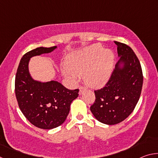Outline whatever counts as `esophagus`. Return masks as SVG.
Wrapping results in <instances>:
<instances>
[{"label": "esophagus", "mask_w": 158, "mask_h": 158, "mask_svg": "<svg viewBox=\"0 0 158 158\" xmlns=\"http://www.w3.org/2000/svg\"><path fill=\"white\" fill-rule=\"evenodd\" d=\"M86 90V88L84 86H80L79 87V94H81V93L84 91V90Z\"/></svg>", "instance_id": "obj_1"}]
</instances>
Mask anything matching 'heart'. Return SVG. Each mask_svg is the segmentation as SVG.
I'll list each match as a JSON object with an SVG mask.
<instances>
[{"instance_id":"heart-1","label":"heart","mask_w":158,"mask_h":158,"mask_svg":"<svg viewBox=\"0 0 158 158\" xmlns=\"http://www.w3.org/2000/svg\"><path fill=\"white\" fill-rule=\"evenodd\" d=\"M114 60L112 51L95 44L69 55L63 73L73 79L84 75L88 85L101 87L110 78Z\"/></svg>"}]
</instances>
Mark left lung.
<instances>
[{
	"label": "left lung",
	"mask_w": 158,
	"mask_h": 158,
	"mask_svg": "<svg viewBox=\"0 0 158 158\" xmlns=\"http://www.w3.org/2000/svg\"><path fill=\"white\" fill-rule=\"evenodd\" d=\"M120 60L105 86L94 90L95 100L90 111L101 123L115 125L124 121L134 111L139 100L143 73L139 60L127 44L115 41ZM123 62L124 67L119 68Z\"/></svg>",
	"instance_id": "8db88e82"
}]
</instances>
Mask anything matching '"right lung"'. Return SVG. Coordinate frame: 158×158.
<instances>
[{
	"mask_svg": "<svg viewBox=\"0 0 158 158\" xmlns=\"http://www.w3.org/2000/svg\"><path fill=\"white\" fill-rule=\"evenodd\" d=\"M56 48L41 47L25 53L15 77V95L21 112L31 123L45 130L63 123L72 102L79 96V89L69 90L55 81H34L29 74L28 62L31 57L52 52Z\"/></svg>",
	"mask_w": 158,
	"mask_h": 158,
	"instance_id": "1",
	"label": "right lung"
}]
</instances>
